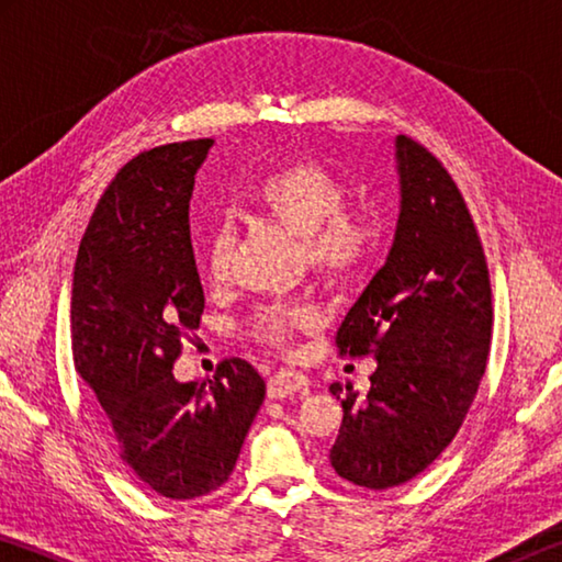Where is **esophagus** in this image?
I'll use <instances>...</instances> for the list:
<instances>
[{
    "instance_id": "esophagus-1",
    "label": "esophagus",
    "mask_w": 562,
    "mask_h": 562,
    "mask_svg": "<svg viewBox=\"0 0 562 562\" xmlns=\"http://www.w3.org/2000/svg\"><path fill=\"white\" fill-rule=\"evenodd\" d=\"M310 389V379L300 374V372H292V369H280V372H274L268 382V396L270 398H288L294 394H307Z\"/></svg>"
}]
</instances>
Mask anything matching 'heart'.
I'll return each mask as SVG.
<instances>
[{"label":"heart","mask_w":562,"mask_h":562,"mask_svg":"<svg viewBox=\"0 0 562 562\" xmlns=\"http://www.w3.org/2000/svg\"><path fill=\"white\" fill-rule=\"evenodd\" d=\"M345 178L319 160H288L255 180L245 193L247 211L268 217L300 237L304 262L329 280L355 278L374 258L379 221L369 211L345 207ZM233 260V235L217 227L207 240L205 268L213 280H225ZM310 304L282 302L252 317V335L262 345L288 347L297 331L315 325Z\"/></svg>","instance_id":"1"}]
</instances>
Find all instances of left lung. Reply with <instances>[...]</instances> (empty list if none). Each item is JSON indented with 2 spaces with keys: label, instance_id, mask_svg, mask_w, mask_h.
<instances>
[{
  "label": "left lung",
  "instance_id": "8db88e82",
  "mask_svg": "<svg viewBox=\"0 0 562 562\" xmlns=\"http://www.w3.org/2000/svg\"><path fill=\"white\" fill-rule=\"evenodd\" d=\"M398 221L392 250L337 331L339 355L374 357L364 398L331 384L345 416L329 463L384 491L436 461L479 392L491 345L483 247L449 170L396 136Z\"/></svg>",
  "mask_w": 562,
  "mask_h": 562
}]
</instances>
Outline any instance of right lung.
Masks as SVG:
<instances>
[{
  "instance_id": "1",
  "label": "right lung",
  "mask_w": 562,
  "mask_h": 562,
  "mask_svg": "<svg viewBox=\"0 0 562 562\" xmlns=\"http://www.w3.org/2000/svg\"><path fill=\"white\" fill-rule=\"evenodd\" d=\"M213 140L146 150L119 170L81 237L71 351L106 414L126 469L164 498L207 496L231 479L265 398L258 369L225 359L215 379L180 384L173 364L205 307L188 207Z\"/></svg>"
}]
</instances>
